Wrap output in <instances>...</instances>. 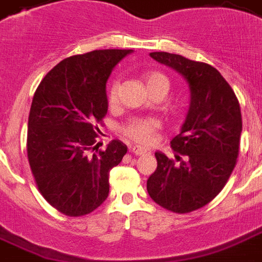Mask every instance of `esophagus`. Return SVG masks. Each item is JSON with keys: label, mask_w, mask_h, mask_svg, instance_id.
Masks as SVG:
<instances>
[{"label": "esophagus", "mask_w": 262, "mask_h": 262, "mask_svg": "<svg viewBox=\"0 0 262 262\" xmlns=\"http://www.w3.org/2000/svg\"><path fill=\"white\" fill-rule=\"evenodd\" d=\"M149 149L144 148V147H139V146H133L131 147V152L134 155H144V154H148Z\"/></svg>", "instance_id": "1"}]
</instances>
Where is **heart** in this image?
<instances>
[{
	"label": "heart",
	"mask_w": 262,
	"mask_h": 262,
	"mask_svg": "<svg viewBox=\"0 0 262 262\" xmlns=\"http://www.w3.org/2000/svg\"><path fill=\"white\" fill-rule=\"evenodd\" d=\"M143 80L152 95L160 94L165 97L171 87L167 75L160 71H146L143 74ZM118 94H119V80L114 79L107 90V102L110 106H115L118 103ZM158 128L159 122L152 118H134L123 127V134L135 142L147 144L154 139Z\"/></svg>",
	"instance_id": "1"
}]
</instances>
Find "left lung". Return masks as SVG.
Wrapping results in <instances>:
<instances>
[{
    "mask_svg": "<svg viewBox=\"0 0 262 262\" xmlns=\"http://www.w3.org/2000/svg\"><path fill=\"white\" fill-rule=\"evenodd\" d=\"M155 61L182 74L191 90V106L182 131L171 140L179 164L155 152L158 167L147 180L156 204L175 213H189L211 203L237 163L243 119L238 99L214 67L164 51Z\"/></svg>",
    "mask_w": 262,
    "mask_h": 262,
    "instance_id": "1",
    "label": "left lung"
}]
</instances>
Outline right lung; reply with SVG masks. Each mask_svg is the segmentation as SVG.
<instances>
[{"instance_id": "obj_1", "label": "right lung", "mask_w": 262, "mask_h": 262, "mask_svg": "<svg viewBox=\"0 0 262 262\" xmlns=\"http://www.w3.org/2000/svg\"><path fill=\"white\" fill-rule=\"evenodd\" d=\"M133 50H94L69 57L41 80L31 102L26 151L38 191L61 213H91L108 196V176L127 146L97 143L108 103L106 82Z\"/></svg>"}]
</instances>
